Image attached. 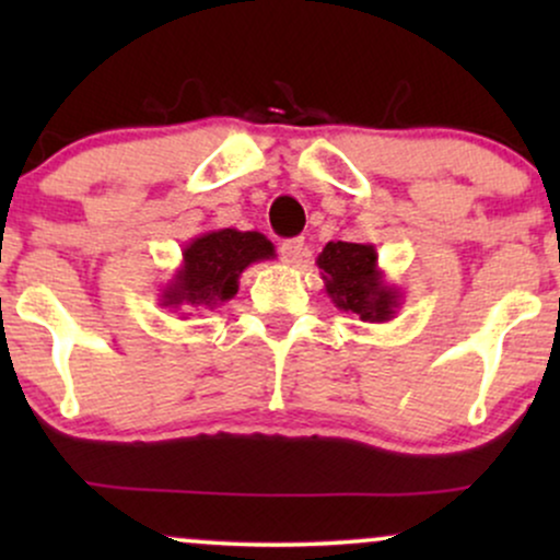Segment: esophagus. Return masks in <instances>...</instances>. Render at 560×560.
<instances>
[{
	"label": "esophagus",
	"mask_w": 560,
	"mask_h": 560,
	"mask_svg": "<svg viewBox=\"0 0 560 560\" xmlns=\"http://www.w3.org/2000/svg\"><path fill=\"white\" fill-rule=\"evenodd\" d=\"M281 253V260L289 262V266H294V262L302 260V255H305V240L302 236H294V240H284L279 247Z\"/></svg>",
	"instance_id": "obj_1"
}]
</instances>
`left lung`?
I'll return each instance as SVG.
<instances>
[{"mask_svg": "<svg viewBox=\"0 0 560 560\" xmlns=\"http://www.w3.org/2000/svg\"><path fill=\"white\" fill-rule=\"evenodd\" d=\"M326 294L345 313L369 324H387L402 305V292L384 279L374 244L329 242L316 258Z\"/></svg>", "mask_w": 560, "mask_h": 560, "instance_id": "1", "label": "left lung"}]
</instances>
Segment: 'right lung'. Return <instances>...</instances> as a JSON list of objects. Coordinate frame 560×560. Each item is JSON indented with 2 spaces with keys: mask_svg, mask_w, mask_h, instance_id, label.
<instances>
[{
  "mask_svg": "<svg viewBox=\"0 0 560 560\" xmlns=\"http://www.w3.org/2000/svg\"><path fill=\"white\" fill-rule=\"evenodd\" d=\"M271 258H276V249L260 231H205L184 244L182 266L158 294L160 307L184 311L182 318L195 311H215L234 298L240 276L253 262Z\"/></svg>",
  "mask_w": 560,
  "mask_h": 560,
  "instance_id": "obj_1",
  "label": "right lung"
}]
</instances>
